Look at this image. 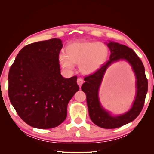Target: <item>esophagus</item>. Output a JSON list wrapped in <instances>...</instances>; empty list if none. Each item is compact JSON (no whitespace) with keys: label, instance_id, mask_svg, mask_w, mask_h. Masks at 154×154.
Here are the masks:
<instances>
[{"label":"esophagus","instance_id":"esophagus-1","mask_svg":"<svg viewBox=\"0 0 154 154\" xmlns=\"http://www.w3.org/2000/svg\"><path fill=\"white\" fill-rule=\"evenodd\" d=\"M83 82H84V81H83V80L81 79V78H79V79H77V83L78 85H79L80 87H81V85L83 84Z\"/></svg>","mask_w":154,"mask_h":154}]
</instances>
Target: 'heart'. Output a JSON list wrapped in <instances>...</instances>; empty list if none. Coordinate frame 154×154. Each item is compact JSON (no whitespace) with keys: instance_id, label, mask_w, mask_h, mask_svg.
Returning a JSON list of instances; mask_svg holds the SVG:
<instances>
[{"instance_id":"heart-1","label":"heart","mask_w":154,"mask_h":154,"mask_svg":"<svg viewBox=\"0 0 154 154\" xmlns=\"http://www.w3.org/2000/svg\"><path fill=\"white\" fill-rule=\"evenodd\" d=\"M109 50L103 42H73L66 47V54L59 55V62L67 71L74 69L79 64L80 72L84 75L95 74L103 67L108 59Z\"/></svg>"}]
</instances>
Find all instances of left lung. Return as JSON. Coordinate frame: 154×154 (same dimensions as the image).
I'll return each instance as SVG.
<instances>
[{"label": "left lung", "instance_id": "8db88e82", "mask_svg": "<svg viewBox=\"0 0 154 154\" xmlns=\"http://www.w3.org/2000/svg\"><path fill=\"white\" fill-rule=\"evenodd\" d=\"M110 51L109 59L95 74L85 78L81 88L87 96V103L91 120L101 128L112 129L131 122L138 116L143 107L147 93L148 83L142 61L134 51L127 46L109 40L105 42ZM125 60L130 65L136 81V93L131 107L121 115H113L104 108L99 99V89L107 68L112 64Z\"/></svg>", "mask_w": 154, "mask_h": 154}]
</instances>
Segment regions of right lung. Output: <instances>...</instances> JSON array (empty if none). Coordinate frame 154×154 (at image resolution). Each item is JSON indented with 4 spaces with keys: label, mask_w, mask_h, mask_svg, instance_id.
<instances>
[{
    "label": "right lung",
    "mask_w": 154,
    "mask_h": 154,
    "mask_svg": "<svg viewBox=\"0 0 154 154\" xmlns=\"http://www.w3.org/2000/svg\"><path fill=\"white\" fill-rule=\"evenodd\" d=\"M61 39L53 38L24 47L9 72L11 103L24 122L40 129L55 128L67 117V107L79 91L77 77L61 74Z\"/></svg>",
    "instance_id": "1"
}]
</instances>
